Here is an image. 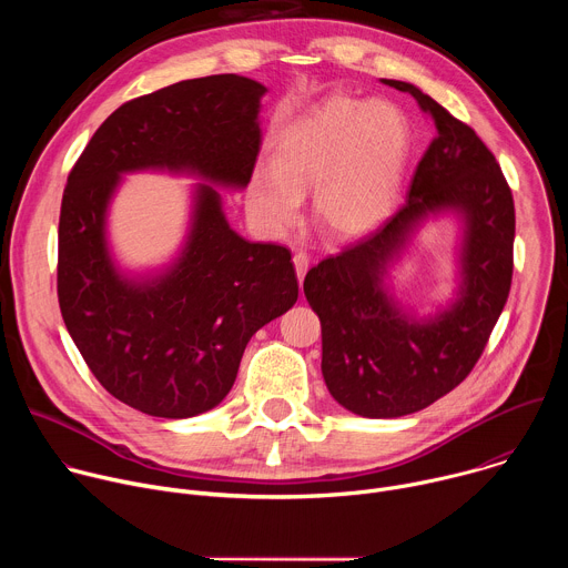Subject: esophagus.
<instances>
[{"label": "esophagus", "mask_w": 568, "mask_h": 568, "mask_svg": "<svg viewBox=\"0 0 568 568\" xmlns=\"http://www.w3.org/2000/svg\"><path fill=\"white\" fill-rule=\"evenodd\" d=\"M292 261H294V267H296V276H298V281H303V276H305V272H307V267H310V256H307L305 252H296Z\"/></svg>", "instance_id": "obj_1"}]
</instances>
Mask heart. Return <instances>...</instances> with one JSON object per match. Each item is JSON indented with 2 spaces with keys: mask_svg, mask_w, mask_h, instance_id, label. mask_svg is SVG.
<instances>
[{
  "mask_svg": "<svg viewBox=\"0 0 568 568\" xmlns=\"http://www.w3.org/2000/svg\"><path fill=\"white\" fill-rule=\"evenodd\" d=\"M409 154V128L386 101L328 99L290 125L274 145L272 171L250 184V204L272 233L287 231L314 191L316 224L337 237L375 229L393 209Z\"/></svg>",
  "mask_w": 568,
  "mask_h": 568,
  "instance_id": "1",
  "label": "heart"
}]
</instances>
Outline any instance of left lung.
Here are the masks:
<instances>
[{
	"label": "left lung",
	"instance_id": "8db88e82",
	"mask_svg": "<svg viewBox=\"0 0 568 568\" xmlns=\"http://www.w3.org/2000/svg\"><path fill=\"white\" fill-rule=\"evenodd\" d=\"M382 83L409 92L436 136L395 215L303 281L321 321L323 379L344 409L364 418L416 414L469 375L508 301L515 242L513 193L488 145L416 85ZM443 210L464 220L462 285L447 311L414 320L383 281L419 222Z\"/></svg>",
	"mask_w": 568,
	"mask_h": 568
}]
</instances>
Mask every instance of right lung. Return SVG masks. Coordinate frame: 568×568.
<instances>
[{
	"label": "right lung",
	"mask_w": 568,
	"mask_h": 568,
	"mask_svg": "<svg viewBox=\"0 0 568 568\" xmlns=\"http://www.w3.org/2000/svg\"><path fill=\"white\" fill-rule=\"evenodd\" d=\"M265 85L235 73L182 80L112 112L73 164L58 224V303L101 386L154 418H193L226 397L252 335L287 312L298 283L287 247L250 242L216 186L245 189L261 150ZM195 174L187 245L154 277L132 280L104 237L120 175Z\"/></svg>",
	"instance_id": "1"
}]
</instances>
